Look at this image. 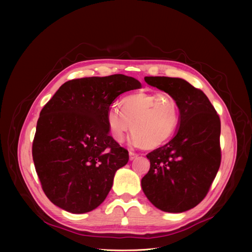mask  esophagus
Instances as JSON below:
<instances>
[{
  "label": "esophagus",
  "mask_w": 252,
  "mask_h": 252,
  "mask_svg": "<svg viewBox=\"0 0 252 252\" xmlns=\"http://www.w3.org/2000/svg\"><path fill=\"white\" fill-rule=\"evenodd\" d=\"M128 155H129V160H134L135 158H137V157L139 156L137 153H135V152H133V151H129Z\"/></svg>",
  "instance_id": "esophagus-1"
}]
</instances>
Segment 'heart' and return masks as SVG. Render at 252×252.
I'll return each mask as SVG.
<instances>
[{
    "mask_svg": "<svg viewBox=\"0 0 252 252\" xmlns=\"http://www.w3.org/2000/svg\"><path fill=\"white\" fill-rule=\"evenodd\" d=\"M119 109L111 107L106 116L111 138L121 143L130 128V142L146 149H155L168 141L180 123L178 102L168 93L128 95L119 103Z\"/></svg>",
    "mask_w": 252,
    "mask_h": 252,
    "instance_id": "heart-1",
    "label": "heart"
}]
</instances>
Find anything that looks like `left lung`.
I'll list each match as a JSON object with an SVG mask.
<instances>
[{"mask_svg":"<svg viewBox=\"0 0 252 252\" xmlns=\"http://www.w3.org/2000/svg\"><path fill=\"white\" fill-rule=\"evenodd\" d=\"M145 82L173 95L179 105L176 136L147 154L150 169L143 192L158 209L184 213L206 196L220 165V121L204 93L185 79L145 76Z\"/></svg>","mask_w":252,"mask_h":252,"instance_id":"obj_1","label":"left lung"}]
</instances>
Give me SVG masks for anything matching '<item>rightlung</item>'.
Here are the masks:
<instances>
[{"instance_id": "obj_1", "label": "right lung", "mask_w": 252, "mask_h": 252, "mask_svg": "<svg viewBox=\"0 0 252 252\" xmlns=\"http://www.w3.org/2000/svg\"><path fill=\"white\" fill-rule=\"evenodd\" d=\"M141 88L124 74L71 79L39 113L32 158L43 191L52 203L71 214L98 207L108 195L128 152L111 136L106 116L125 92Z\"/></svg>"}]
</instances>
